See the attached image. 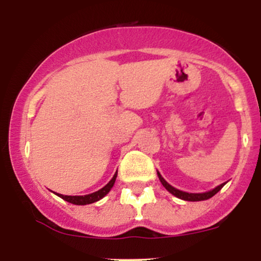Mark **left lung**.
I'll list each match as a JSON object with an SVG mask.
<instances>
[{
    "label": "left lung",
    "mask_w": 261,
    "mask_h": 261,
    "mask_svg": "<svg viewBox=\"0 0 261 261\" xmlns=\"http://www.w3.org/2000/svg\"><path fill=\"white\" fill-rule=\"evenodd\" d=\"M157 174H158V178H160V180L162 182V185H163V187L166 188L170 194H173V195H174V196L179 197V199L185 200V201H202V200H207V199H210V197L216 195L218 191H220L221 189L224 187V184H226V182H223V184L218 185V187H216L215 189H212V190H210V191H206V193H199V194L185 193V191L178 190V189L173 188L172 185L168 184V182L164 180L163 176L160 174V172H157Z\"/></svg>",
    "instance_id": "left-lung-1"
}]
</instances>
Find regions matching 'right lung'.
Instances as JSON below:
<instances>
[{"label": "right lung", "mask_w": 261, "mask_h": 261, "mask_svg": "<svg viewBox=\"0 0 261 261\" xmlns=\"http://www.w3.org/2000/svg\"><path fill=\"white\" fill-rule=\"evenodd\" d=\"M116 176H118V170H116V173H115V174H114V176L112 178V180L108 182L106 187L101 188L100 190L95 191V193L88 194V195H85V196H70V195H62V194H56V195L61 197V199H64L65 201L73 203V205H88V203H93V202H95V201H99L100 199H103V197L106 196L108 193H109L110 189L113 188L114 182H115Z\"/></svg>", "instance_id": "add662e5"}]
</instances>
